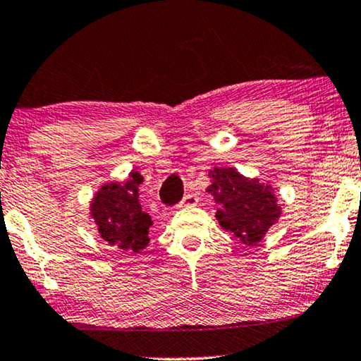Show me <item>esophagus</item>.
Instances as JSON below:
<instances>
[{
    "label": "esophagus",
    "instance_id": "1",
    "mask_svg": "<svg viewBox=\"0 0 361 361\" xmlns=\"http://www.w3.org/2000/svg\"><path fill=\"white\" fill-rule=\"evenodd\" d=\"M197 202H199V199H197L195 194H187L184 199H182L179 207H192V205H197Z\"/></svg>",
    "mask_w": 361,
    "mask_h": 361
}]
</instances>
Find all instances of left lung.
<instances>
[{"mask_svg": "<svg viewBox=\"0 0 361 361\" xmlns=\"http://www.w3.org/2000/svg\"><path fill=\"white\" fill-rule=\"evenodd\" d=\"M209 177L207 192L219 205L215 216L221 228L250 246L263 240L281 216L273 187L241 176L235 167H214Z\"/></svg>", "mask_w": 361, "mask_h": 361, "instance_id": "obj_1", "label": "left lung"}]
</instances>
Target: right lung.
<instances>
[{
  "label": "right lung",
  "instance_id": "1",
  "mask_svg": "<svg viewBox=\"0 0 361 361\" xmlns=\"http://www.w3.org/2000/svg\"><path fill=\"white\" fill-rule=\"evenodd\" d=\"M142 176L131 171L125 182L103 184L90 204V216L98 233L120 250L140 253L149 243L151 216L142 212L140 202Z\"/></svg>",
  "mask_w": 361,
  "mask_h": 361
}]
</instances>
